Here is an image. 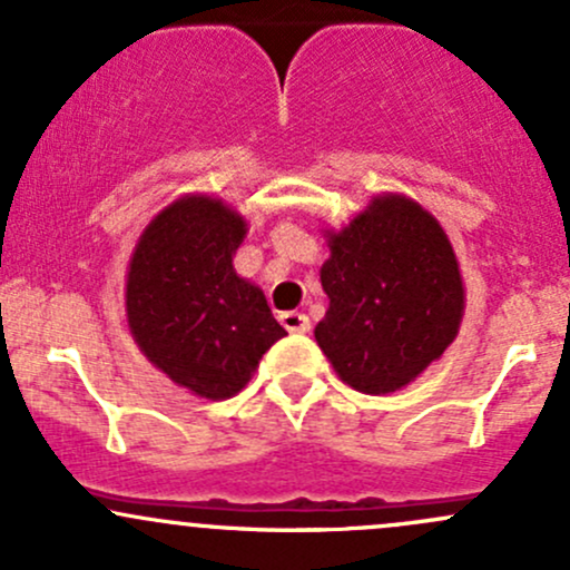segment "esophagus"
I'll return each instance as SVG.
<instances>
[{
	"mask_svg": "<svg viewBox=\"0 0 570 570\" xmlns=\"http://www.w3.org/2000/svg\"><path fill=\"white\" fill-rule=\"evenodd\" d=\"M279 323H283L285 332L291 334H307L312 328L309 317L304 315V312H283V315H279Z\"/></svg>",
	"mask_w": 570,
	"mask_h": 570,
	"instance_id": "34e87169",
	"label": "esophagus"
}]
</instances>
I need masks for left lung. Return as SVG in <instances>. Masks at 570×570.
<instances>
[{"label": "left lung", "mask_w": 570, "mask_h": 570, "mask_svg": "<svg viewBox=\"0 0 570 570\" xmlns=\"http://www.w3.org/2000/svg\"><path fill=\"white\" fill-rule=\"evenodd\" d=\"M321 283L328 312L315 328L336 375L364 394L400 391L454 342L464 287L449 236L430 212L383 195L328 234Z\"/></svg>", "instance_id": "left-lung-1"}]
</instances>
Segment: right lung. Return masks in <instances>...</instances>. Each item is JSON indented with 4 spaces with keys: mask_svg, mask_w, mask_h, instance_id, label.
Wrapping results in <instances>:
<instances>
[{
    "mask_svg": "<svg viewBox=\"0 0 570 570\" xmlns=\"http://www.w3.org/2000/svg\"><path fill=\"white\" fill-rule=\"evenodd\" d=\"M244 219L223 200L181 198L151 219L127 274V323L144 356L206 400L247 385L285 328L234 272Z\"/></svg>",
    "mask_w": 570,
    "mask_h": 570,
    "instance_id": "obj_1",
    "label": "right lung"
}]
</instances>
